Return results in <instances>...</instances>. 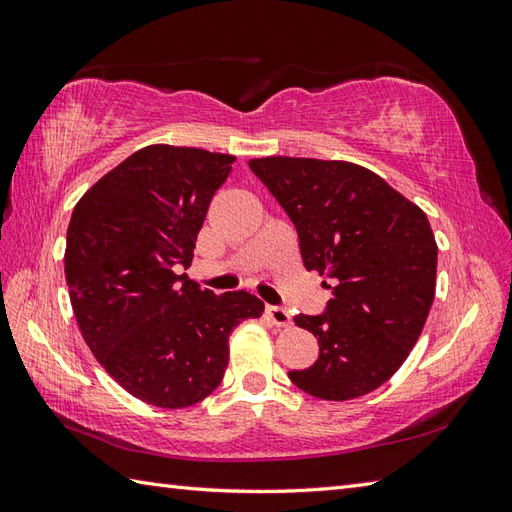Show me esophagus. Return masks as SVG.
Returning a JSON list of instances; mask_svg holds the SVG:
<instances>
[{
  "instance_id": "1",
  "label": "esophagus",
  "mask_w": 512,
  "mask_h": 512,
  "mask_svg": "<svg viewBox=\"0 0 512 512\" xmlns=\"http://www.w3.org/2000/svg\"><path fill=\"white\" fill-rule=\"evenodd\" d=\"M266 314H268V319L277 325V328H288L290 325V312L286 308L266 306Z\"/></svg>"
}]
</instances>
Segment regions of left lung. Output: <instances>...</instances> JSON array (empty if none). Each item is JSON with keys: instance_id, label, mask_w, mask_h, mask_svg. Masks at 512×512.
<instances>
[{"instance_id": "left-lung-1", "label": "left lung", "mask_w": 512, "mask_h": 512, "mask_svg": "<svg viewBox=\"0 0 512 512\" xmlns=\"http://www.w3.org/2000/svg\"><path fill=\"white\" fill-rule=\"evenodd\" d=\"M297 228L303 266L328 277L323 314L295 323L319 341L288 372L321 400H352L396 374L436 297L438 246L427 215L354 162L270 156L248 162Z\"/></svg>"}]
</instances>
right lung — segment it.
Returning a JSON list of instances; mask_svg holds the SVG:
<instances>
[{
  "mask_svg": "<svg viewBox=\"0 0 512 512\" xmlns=\"http://www.w3.org/2000/svg\"><path fill=\"white\" fill-rule=\"evenodd\" d=\"M233 156L149 145L76 202L65 281L85 343L118 385L147 405L182 409L222 383L228 336L259 319L246 290L213 295L187 275L195 239Z\"/></svg>",
  "mask_w": 512,
  "mask_h": 512,
  "instance_id": "obj_1",
  "label": "right lung"
}]
</instances>
